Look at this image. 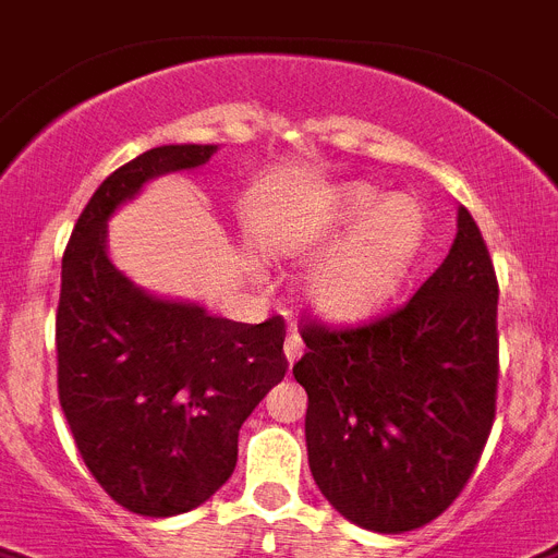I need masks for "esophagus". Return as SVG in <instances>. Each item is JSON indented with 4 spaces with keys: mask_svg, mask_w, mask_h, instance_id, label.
<instances>
[{
    "mask_svg": "<svg viewBox=\"0 0 558 558\" xmlns=\"http://www.w3.org/2000/svg\"><path fill=\"white\" fill-rule=\"evenodd\" d=\"M302 351H305V344H302V336H299L296 330H290L288 339H284V356H288L290 365H293V362L302 356Z\"/></svg>",
    "mask_w": 558,
    "mask_h": 558,
    "instance_id": "34e87169",
    "label": "esophagus"
}]
</instances>
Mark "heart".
Here are the masks:
<instances>
[{"label": "heart", "instance_id": "b5f03b06", "mask_svg": "<svg viewBox=\"0 0 558 558\" xmlns=\"http://www.w3.org/2000/svg\"><path fill=\"white\" fill-rule=\"evenodd\" d=\"M427 216L413 196H385L367 182H344L270 228L288 256L325 259L311 270L305 296L330 322L367 319L388 305L425 245Z\"/></svg>", "mask_w": 558, "mask_h": 558}]
</instances>
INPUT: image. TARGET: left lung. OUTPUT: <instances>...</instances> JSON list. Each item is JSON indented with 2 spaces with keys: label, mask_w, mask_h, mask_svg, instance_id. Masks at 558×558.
<instances>
[{
  "label": "left lung",
  "mask_w": 558,
  "mask_h": 558,
  "mask_svg": "<svg viewBox=\"0 0 558 558\" xmlns=\"http://www.w3.org/2000/svg\"><path fill=\"white\" fill-rule=\"evenodd\" d=\"M496 305L490 253L459 207L450 253L404 305L356 328L299 325L307 462L344 519L404 533L459 499L496 418Z\"/></svg>",
  "instance_id": "1"
}]
</instances>
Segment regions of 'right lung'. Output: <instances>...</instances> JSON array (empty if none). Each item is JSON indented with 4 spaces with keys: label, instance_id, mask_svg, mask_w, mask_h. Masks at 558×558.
Returning a JSON list of instances; mask_svg holds the SVG:
<instances>
[{
    "label": "right lung",
    "instance_id": "1",
    "mask_svg": "<svg viewBox=\"0 0 558 558\" xmlns=\"http://www.w3.org/2000/svg\"><path fill=\"white\" fill-rule=\"evenodd\" d=\"M216 145H162L96 187L62 256L59 404L82 462L140 517L199 508L236 468L239 427L284 379V319H219L119 274L105 225L147 179L205 165Z\"/></svg>",
    "mask_w": 558,
    "mask_h": 558
}]
</instances>
